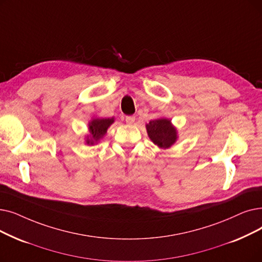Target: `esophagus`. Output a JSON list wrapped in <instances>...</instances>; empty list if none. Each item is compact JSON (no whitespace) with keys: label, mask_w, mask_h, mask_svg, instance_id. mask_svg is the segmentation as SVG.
<instances>
[{"label":"esophagus","mask_w":262,"mask_h":262,"mask_svg":"<svg viewBox=\"0 0 262 262\" xmlns=\"http://www.w3.org/2000/svg\"><path fill=\"white\" fill-rule=\"evenodd\" d=\"M125 121H126L127 124H134L135 121H136V118H135V117H126V119H125Z\"/></svg>","instance_id":"obj_1"}]
</instances>
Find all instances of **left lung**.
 <instances>
[{
  "label": "left lung",
  "mask_w": 262,
  "mask_h": 262,
  "mask_svg": "<svg viewBox=\"0 0 262 262\" xmlns=\"http://www.w3.org/2000/svg\"><path fill=\"white\" fill-rule=\"evenodd\" d=\"M146 133L151 141L159 149H169L179 139L178 129L171 120L167 118H159L145 124Z\"/></svg>",
  "instance_id": "8db88e82"
}]
</instances>
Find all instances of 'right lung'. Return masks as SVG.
<instances>
[{
    "mask_svg": "<svg viewBox=\"0 0 262 262\" xmlns=\"http://www.w3.org/2000/svg\"><path fill=\"white\" fill-rule=\"evenodd\" d=\"M115 123V118H92L88 123L89 133L84 136V143L88 145L97 144L107 134L108 128Z\"/></svg>",
    "mask_w": 262,
    "mask_h": 262,
    "instance_id": "1",
    "label": "right lung"
}]
</instances>
